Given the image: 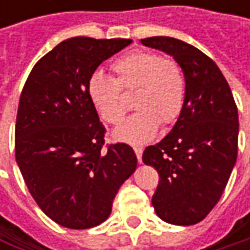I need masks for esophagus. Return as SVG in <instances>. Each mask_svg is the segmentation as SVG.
<instances>
[{
  "instance_id": "1",
  "label": "esophagus",
  "mask_w": 250,
  "mask_h": 250,
  "mask_svg": "<svg viewBox=\"0 0 250 250\" xmlns=\"http://www.w3.org/2000/svg\"><path fill=\"white\" fill-rule=\"evenodd\" d=\"M133 149H134V153H136V156H137V161H139V162H142V153H143V147H142V146H134Z\"/></svg>"
}]
</instances>
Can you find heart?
Instances as JSON below:
<instances>
[{
    "mask_svg": "<svg viewBox=\"0 0 250 250\" xmlns=\"http://www.w3.org/2000/svg\"><path fill=\"white\" fill-rule=\"evenodd\" d=\"M113 78L94 72L88 79L89 101L103 122L119 125L127 113L122 91L133 92L137 110L116 130V139L143 143L150 140L159 123L171 125L182 111L187 82L182 68L152 50H133L111 62Z\"/></svg>",
    "mask_w": 250,
    "mask_h": 250,
    "instance_id": "obj_1",
    "label": "heart"
}]
</instances>
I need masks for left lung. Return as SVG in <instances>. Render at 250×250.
<instances>
[{
    "mask_svg": "<svg viewBox=\"0 0 250 250\" xmlns=\"http://www.w3.org/2000/svg\"><path fill=\"white\" fill-rule=\"evenodd\" d=\"M140 42L174 56L187 82L174 128L142 156L159 174L152 204L167 223L197 225L219 203L236 164L237 107L222 71L201 50L165 36Z\"/></svg>",
    "mask_w": 250,
    "mask_h": 250,
    "instance_id": "obj_1",
    "label": "left lung"
}]
</instances>
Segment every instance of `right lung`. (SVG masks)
Wrapping results in <instances>:
<instances>
[{"instance_id": "add662e5", "label": "right lung", "mask_w": 250, "mask_h": 250, "mask_svg": "<svg viewBox=\"0 0 250 250\" xmlns=\"http://www.w3.org/2000/svg\"><path fill=\"white\" fill-rule=\"evenodd\" d=\"M130 39L72 37L46 53L25 81L16 122V161L42 211L68 229L105 222L137 158L125 143H105L89 101V76Z\"/></svg>"}]
</instances>
